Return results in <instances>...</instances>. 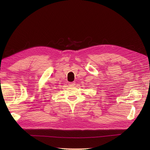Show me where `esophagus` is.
I'll return each instance as SVG.
<instances>
[{
  "label": "esophagus",
  "instance_id": "obj_1",
  "mask_svg": "<svg viewBox=\"0 0 150 150\" xmlns=\"http://www.w3.org/2000/svg\"><path fill=\"white\" fill-rule=\"evenodd\" d=\"M76 84H75V83L74 82H69V86H74Z\"/></svg>",
  "mask_w": 150,
  "mask_h": 150
}]
</instances>
